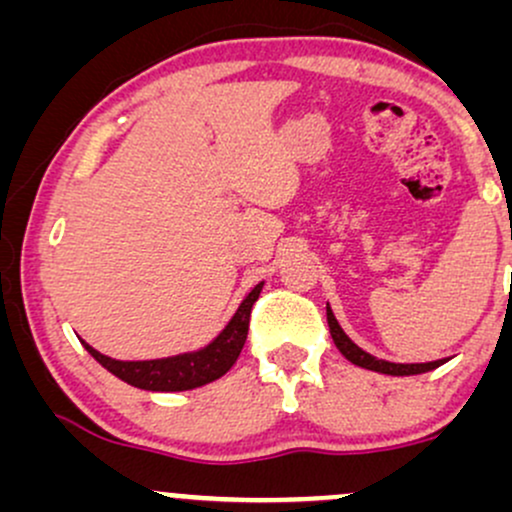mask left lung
Wrapping results in <instances>:
<instances>
[{
	"mask_svg": "<svg viewBox=\"0 0 512 512\" xmlns=\"http://www.w3.org/2000/svg\"><path fill=\"white\" fill-rule=\"evenodd\" d=\"M327 325H330V334L334 344H337V349L342 351V356L349 358V361L358 368L375 370V373H385V375H419L443 366V363L448 361V358H438V361H428V363H392V361H385V358L368 354V351H363L361 346L351 342L349 334L342 330V325H339L337 317L332 313L330 303H327Z\"/></svg>",
	"mask_w": 512,
	"mask_h": 512,
	"instance_id": "8db88e82",
	"label": "left lung"
}]
</instances>
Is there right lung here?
I'll use <instances>...</instances> for the list:
<instances>
[{
    "label": "right lung",
    "instance_id": "add662e5",
    "mask_svg": "<svg viewBox=\"0 0 512 512\" xmlns=\"http://www.w3.org/2000/svg\"><path fill=\"white\" fill-rule=\"evenodd\" d=\"M262 286L264 281H260V284L240 301L238 310L233 313L231 320H228V325L223 327L207 346H202V349L197 351H185V354L166 358H151V361H117V358H110L101 354V351H96L91 344H86L84 339H81V344H84L88 354L96 358L105 370H110L115 378L125 380L127 385L139 387V390H195V387L219 380L221 375H226L233 363L238 361L245 339H248L250 310L257 298H260Z\"/></svg>",
    "mask_w": 512,
    "mask_h": 512
}]
</instances>
